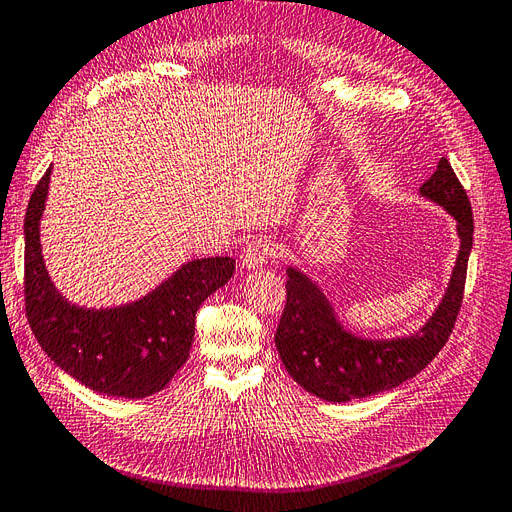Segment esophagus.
Segmentation results:
<instances>
[{"instance_id":"obj_1","label":"esophagus","mask_w":512,"mask_h":512,"mask_svg":"<svg viewBox=\"0 0 512 512\" xmlns=\"http://www.w3.org/2000/svg\"><path fill=\"white\" fill-rule=\"evenodd\" d=\"M275 254V247H273V241L262 237V239H254L245 245L243 250V267L247 271H256L260 267H265V262Z\"/></svg>"}]
</instances>
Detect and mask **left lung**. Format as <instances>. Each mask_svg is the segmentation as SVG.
<instances>
[{"instance_id": "obj_1", "label": "left lung", "mask_w": 512, "mask_h": 512, "mask_svg": "<svg viewBox=\"0 0 512 512\" xmlns=\"http://www.w3.org/2000/svg\"><path fill=\"white\" fill-rule=\"evenodd\" d=\"M418 194L440 205L457 222L459 252L438 307L418 331L397 337H365L339 320L333 301L316 280L286 267V307L275 346L292 380L307 393L333 404L363 399L414 378L436 356L453 331L466 286L474 220L466 190L451 162L442 158Z\"/></svg>"}]
</instances>
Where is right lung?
Returning a JSON list of instances; mask_svg holds the SVG:
<instances>
[{
    "mask_svg": "<svg viewBox=\"0 0 512 512\" xmlns=\"http://www.w3.org/2000/svg\"><path fill=\"white\" fill-rule=\"evenodd\" d=\"M53 166L25 213V307L38 344L68 376L100 395L143 399L160 393L188 361L200 303L235 273L228 256L194 258L145 297L113 307L68 301L42 256L40 222Z\"/></svg>",
    "mask_w": 512,
    "mask_h": 512,
    "instance_id": "1",
    "label": "right lung"
}]
</instances>
